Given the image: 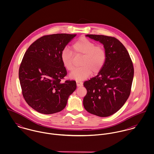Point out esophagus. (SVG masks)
<instances>
[{
    "label": "esophagus",
    "instance_id": "1",
    "mask_svg": "<svg viewBox=\"0 0 154 154\" xmlns=\"http://www.w3.org/2000/svg\"><path fill=\"white\" fill-rule=\"evenodd\" d=\"M76 85H77L78 87H81V86L83 85V82H81V81H76Z\"/></svg>",
    "mask_w": 154,
    "mask_h": 154
}]
</instances>
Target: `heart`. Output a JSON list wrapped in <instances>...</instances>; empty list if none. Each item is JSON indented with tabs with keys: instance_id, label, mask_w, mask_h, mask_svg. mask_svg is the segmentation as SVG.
<instances>
[{
	"instance_id": "b5f03b06",
	"label": "heart",
	"mask_w": 154,
	"mask_h": 154,
	"mask_svg": "<svg viewBox=\"0 0 154 154\" xmlns=\"http://www.w3.org/2000/svg\"><path fill=\"white\" fill-rule=\"evenodd\" d=\"M75 54L82 56L80 65L70 74V78L81 81L94 74L99 73L106 61L107 54L104 48L95 44L85 37L75 42L72 46ZM73 57L72 52L68 48H64L61 53V60L63 65L69 71L73 69Z\"/></svg>"
}]
</instances>
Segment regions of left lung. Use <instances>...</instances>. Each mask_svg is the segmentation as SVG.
I'll list each match as a JSON object with an SVG mask.
<instances>
[{
    "instance_id": "left-lung-1",
    "label": "left lung",
    "mask_w": 154,
    "mask_h": 154,
    "mask_svg": "<svg viewBox=\"0 0 154 154\" xmlns=\"http://www.w3.org/2000/svg\"><path fill=\"white\" fill-rule=\"evenodd\" d=\"M86 36L103 43L107 58L98 75L84 82L87 93L83 104L92 114L108 117L120 110L130 95L134 75L132 59L126 47L116 38L94 34Z\"/></svg>"
}]
</instances>
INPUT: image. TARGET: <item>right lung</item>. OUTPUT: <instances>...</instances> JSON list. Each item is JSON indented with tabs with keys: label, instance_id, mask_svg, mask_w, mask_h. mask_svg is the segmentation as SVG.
I'll return each instance as SVG.
<instances>
[{
	"label": "right lung",
	"instance_id": "1",
	"mask_svg": "<svg viewBox=\"0 0 154 154\" xmlns=\"http://www.w3.org/2000/svg\"><path fill=\"white\" fill-rule=\"evenodd\" d=\"M76 34L44 35L31 44L24 54L19 79L25 101L38 112L50 114L64 109L69 96L76 88L73 80H65L66 68L61 53Z\"/></svg>",
	"mask_w": 154,
	"mask_h": 154
}]
</instances>
